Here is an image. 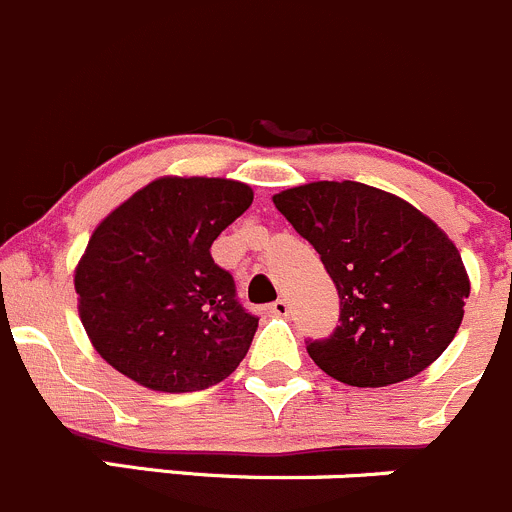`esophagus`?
<instances>
[{
  "instance_id": "esophagus-1",
  "label": "esophagus",
  "mask_w": 512,
  "mask_h": 512,
  "mask_svg": "<svg viewBox=\"0 0 512 512\" xmlns=\"http://www.w3.org/2000/svg\"><path fill=\"white\" fill-rule=\"evenodd\" d=\"M268 311L273 313V316H288V301L286 298H278V301L271 303V308Z\"/></svg>"
}]
</instances>
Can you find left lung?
Masks as SVG:
<instances>
[{
  "label": "left lung",
  "instance_id": "obj_1",
  "mask_svg": "<svg viewBox=\"0 0 512 512\" xmlns=\"http://www.w3.org/2000/svg\"><path fill=\"white\" fill-rule=\"evenodd\" d=\"M318 251L341 298L336 331L308 356L358 388L426 371L463 321L468 273L453 241L416 206L358 181H313L273 196Z\"/></svg>",
  "mask_w": 512,
  "mask_h": 512
}]
</instances>
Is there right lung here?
I'll use <instances>...</instances> for the list:
<instances>
[{"instance_id":"1","label":"right lung","mask_w":512,"mask_h":512,"mask_svg":"<svg viewBox=\"0 0 512 512\" xmlns=\"http://www.w3.org/2000/svg\"><path fill=\"white\" fill-rule=\"evenodd\" d=\"M254 201L251 186L164 176L94 229L74 271L91 346L151 391L191 393L236 371L258 328L211 244Z\"/></svg>"}]
</instances>
